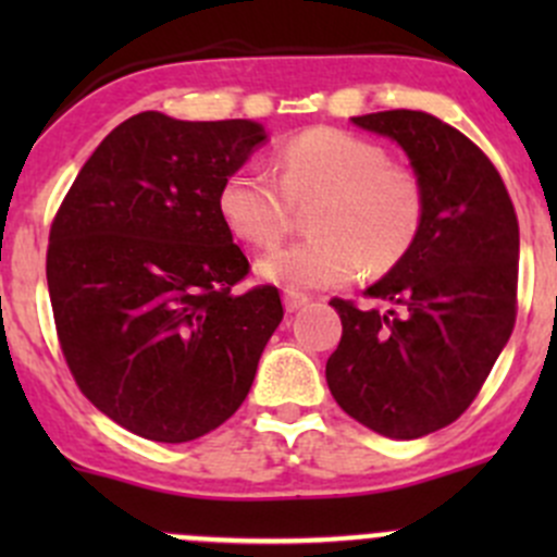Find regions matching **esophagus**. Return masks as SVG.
I'll use <instances>...</instances> for the list:
<instances>
[{
	"label": "esophagus",
	"mask_w": 557,
	"mask_h": 557,
	"mask_svg": "<svg viewBox=\"0 0 557 557\" xmlns=\"http://www.w3.org/2000/svg\"><path fill=\"white\" fill-rule=\"evenodd\" d=\"M283 301H285V310L296 312V310H301V307H305L307 301H310V296H307V294H296V290H285Z\"/></svg>",
	"instance_id": "34e87169"
}]
</instances>
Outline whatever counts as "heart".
<instances>
[{"label": "heart", "instance_id": "heart-1", "mask_svg": "<svg viewBox=\"0 0 557 557\" xmlns=\"http://www.w3.org/2000/svg\"><path fill=\"white\" fill-rule=\"evenodd\" d=\"M280 183L237 170L218 190L223 223L252 247L277 245L315 210L318 237L267 252L258 277L288 290L342 285L367 263L387 272L409 256L425 221V185L412 166L391 164L383 145L342 128H307L280 148Z\"/></svg>", "mask_w": 557, "mask_h": 557}]
</instances>
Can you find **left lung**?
Segmentation results:
<instances>
[{
	"instance_id": "left-lung-1",
	"label": "left lung",
	"mask_w": 557,
	"mask_h": 557,
	"mask_svg": "<svg viewBox=\"0 0 557 557\" xmlns=\"http://www.w3.org/2000/svg\"><path fill=\"white\" fill-rule=\"evenodd\" d=\"M352 123L401 145L425 185V221L398 267L363 290L387 310L331 299L342 318L325 383L391 440H418L469 409L518 314L520 228L502 174L458 128L420 110Z\"/></svg>"
}]
</instances>
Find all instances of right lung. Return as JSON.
<instances>
[{
	"mask_svg": "<svg viewBox=\"0 0 557 557\" xmlns=\"http://www.w3.org/2000/svg\"><path fill=\"white\" fill-rule=\"evenodd\" d=\"M267 143L256 121L139 112L83 164L50 226L55 334L83 396L132 434L199 440L245 401L283 320L274 285L218 210L223 180Z\"/></svg>",
	"mask_w": 557,
	"mask_h": 557,
	"instance_id": "add662e5",
	"label": "right lung"
}]
</instances>
